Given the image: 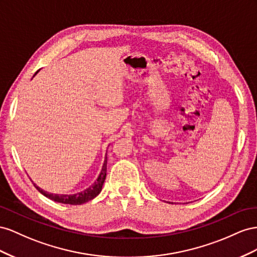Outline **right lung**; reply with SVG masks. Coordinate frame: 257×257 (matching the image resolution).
<instances>
[{
	"label": "right lung",
	"mask_w": 257,
	"mask_h": 257,
	"mask_svg": "<svg viewBox=\"0 0 257 257\" xmlns=\"http://www.w3.org/2000/svg\"><path fill=\"white\" fill-rule=\"evenodd\" d=\"M106 163H107V157L105 155L104 163H103V166H102V169H101V172L99 174L97 181L94 182L91 186H89L85 190H83V192L77 193V194H73V195L50 194L48 192H45V190H43L39 186H36L34 183H33V185L42 195H44L45 197L49 198V199L54 200L56 202L65 203V204H74V206H77V204H83L85 202H88L89 200L93 199L94 197H97L102 190V186H103V183L106 178Z\"/></svg>",
	"instance_id": "add662e5"
}]
</instances>
